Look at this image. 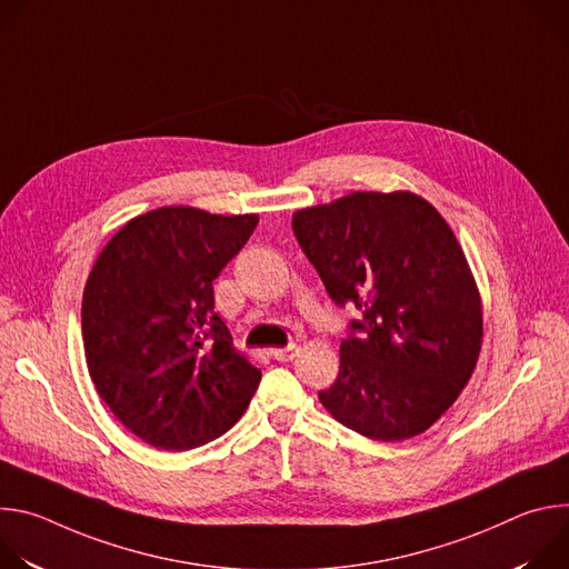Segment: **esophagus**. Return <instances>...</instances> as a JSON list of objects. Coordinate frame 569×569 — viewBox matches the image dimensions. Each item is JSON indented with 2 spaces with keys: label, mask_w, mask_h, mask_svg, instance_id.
I'll use <instances>...</instances> for the list:
<instances>
[{
  "label": "esophagus",
  "mask_w": 569,
  "mask_h": 569,
  "mask_svg": "<svg viewBox=\"0 0 569 569\" xmlns=\"http://www.w3.org/2000/svg\"><path fill=\"white\" fill-rule=\"evenodd\" d=\"M270 356H272L274 360H279V362H290V360L297 356V345H288V347H283V349H272Z\"/></svg>",
  "instance_id": "obj_1"
}]
</instances>
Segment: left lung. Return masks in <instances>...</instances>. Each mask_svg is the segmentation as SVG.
I'll return each instance as SVG.
<instances>
[{
	"mask_svg": "<svg viewBox=\"0 0 569 569\" xmlns=\"http://www.w3.org/2000/svg\"><path fill=\"white\" fill-rule=\"evenodd\" d=\"M292 231L329 297L362 312L321 405L376 441L426 432L481 347V301L452 229L415 193L358 191L297 211Z\"/></svg>",
	"mask_w": 569,
	"mask_h": 569,
	"instance_id": "left-lung-1",
	"label": "left lung"
}]
</instances>
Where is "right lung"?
I'll use <instances>...</instances> for the list:
<instances>
[{
	"instance_id": "right-lung-1",
	"label": "right lung",
	"mask_w": 569,
	"mask_h": 569,
	"mask_svg": "<svg viewBox=\"0 0 569 569\" xmlns=\"http://www.w3.org/2000/svg\"><path fill=\"white\" fill-rule=\"evenodd\" d=\"M257 216L161 207L123 224L83 292L90 376L141 441L189 450L224 435L250 405L261 369L233 349L213 279L257 229Z\"/></svg>"
}]
</instances>
